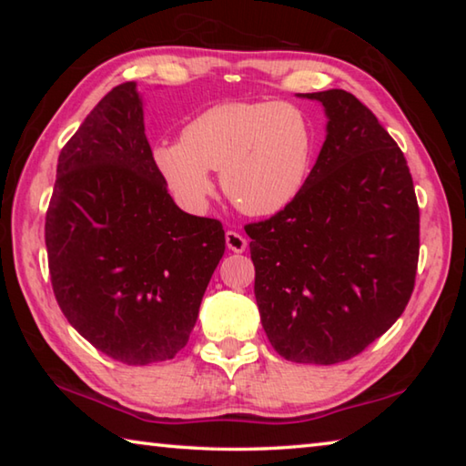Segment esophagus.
Segmentation results:
<instances>
[{"instance_id": "1", "label": "esophagus", "mask_w": 466, "mask_h": 466, "mask_svg": "<svg viewBox=\"0 0 466 466\" xmlns=\"http://www.w3.org/2000/svg\"><path fill=\"white\" fill-rule=\"evenodd\" d=\"M247 238L240 232H234V230H228L226 232V247L234 250V252H242L247 250Z\"/></svg>"}]
</instances>
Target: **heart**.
Segmentation results:
<instances>
[{
	"mask_svg": "<svg viewBox=\"0 0 466 466\" xmlns=\"http://www.w3.org/2000/svg\"><path fill=\"white\" fill-rule=\"evenodd\" d=\"M314 156V131L288 102L224 100L201 110L180 141L152 147L156 170L177 199L201 208L219 168V185L248 216H275L304 191Z\"/></svg>",
	"mask_w": 466,
	"mask_h": 466,
	"instance_id": "obj_1",
	"label": "heart"
}]
</instances>
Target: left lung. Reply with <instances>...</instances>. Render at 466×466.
I'll use <instances>...</instances> for the list:
<instances>
[{"label":"left lung","mask_w":466,"mask_h":466,"mask_svg":"<svg viewBox=\"0 0 466 466\" xmlns=\"http://www.w3.org/2000/svg\"><path fill=\"white\" fill-rule=\"evenodd\" d=\"M319 100L327 137L288 209L248 224L255 298L273 350L296 364L351 360L403 314L420 258V208L400 147L345 90Z\"/></svg>","instance_id":"obj_1"}]
</instances>
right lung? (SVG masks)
<instances>
[{
    "mask_svg": "<svg viewBox=\"0 0 466 466\" xmlns=\"http://www.w3.org/2000/svg\"><path fill=\"white\" fill-rule=\"evenodd\" d=\"M45 242L59 309L98 351L146 366L187 345L226 236L172 201L136 82L110 90L61 149Z\"/></svg>",
    "mask_w": 466,
    "mask_h": 466,
    "instance_id": "right-lung-1",
    "label": "right lung"
}]
</instances>
